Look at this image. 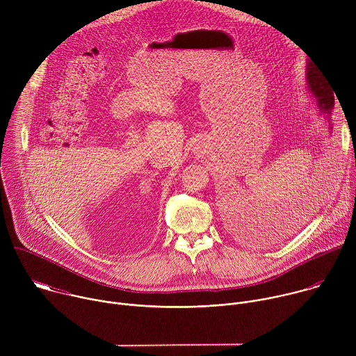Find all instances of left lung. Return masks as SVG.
<instances>
[{
  "label": "left lung",
  "instance_id": "8db88e82",
  "mask_svg": "<svg viewBox=\"0 0 356 356\" xmlns=\"http://www.w3.org/2000/svg\"><path fill=\"white\" fill-rule=\"evenodd\" d=\"M307 81H309V88L310 91L314 94V97L317 98V103H318V110L323 114L330 115L334 107V94L331 87L327 84V81L324 80L323 74L317 72V69L314 67L313 63H309V69H307ZM330 118V117H328ZM331 122V121H328ZM302 206V204H301ZM236 228L239 229V232H242V235L248 239L252 241H262L266 242L269 235H275L282 227L280 222L273 220V222L270 221V224H266L264 227V221H261V218H258V214H255L253 210H243L242 216L239 213H236ZM257 220L262 222L259 227H255L254 225L258 223Z\"/></svg>",
  "mask_w": 356,
  "mask_h": 356
}]
</instances>
